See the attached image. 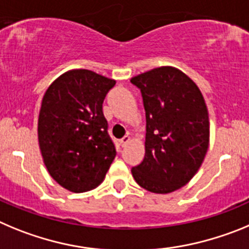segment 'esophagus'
<instances>
[{"instance_id": "34e87169", "label": "esophagus", "mask_w": 249, "mask_h": 249, "mask_svg": "<svg viewBox=\"0 0 249 249\" xmlns=\"http://www.w3.org/2000/svg\"><path fill=\"white\" fill-rule=\"evenodd\" d=\"M129 141H130V136H129V135H125L124 138H123L122 140H120V145H122L123 147L126 146L127 142H129Z\"/></svg>"}]
</instances>
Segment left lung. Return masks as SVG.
Returning <instances> with one entry per match:
<instances>
[{
  "label": "left lung",
  "mask_w": 249,
  "mask_h": 249,
  "mask_svg": "<svg viewBox=\"0 0 249 249\" xmlns=\"http://www.w3.org/2000/svg\"><path fill=\"white\" fill-rule=\"evenodd\" d=\"M146 115L145 158L131 174L154 194L181 189L202 165L210 142V120L198 87L174 67H159L131 78Z\"/></svg>",
  "instance_id": "obj_1"
}]
</instances>
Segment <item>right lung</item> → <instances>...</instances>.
I'll return each instance as SVG.
<instances>
[{
	"instance_id": "add662e5",
	"label": "right lung",
	"mask_w": 249,
	"mask_h": 249,
	"mask_svg": "<svg viewBox=\"0 0 249 249\" xmlns=\"http://www.w3.org/2000/svg\"><path fill=\"white\" fill-rule=\"evenodd\" d=\"M115 80L73 69L48 87L38 116V142L49 175L71 192L95 189L116 155L103 114Z\"/></svg>"
}]
</instances>
